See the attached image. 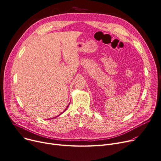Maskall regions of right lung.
Instances as JSON below:
<instances>
[{"label":"right lung","mask_w":161,"mask_h":161,"mask_svg":"<svg viewBox=\"0 0 161 161\" xmlns=\"http://www.w3.org/2000/svg\"><path fill=\"white\" fill-rule=\"evenodd\" d=\"M69 105H68V106H67V108H66V109H65V110H64V111H63V112H62V113H61V114H62V113H64V112H65V111H66V110H67V108H68V107H69ZM59 115H60V114H59Z\"/></svg>","instance_id":"right-lung-1"}]
</instances>
